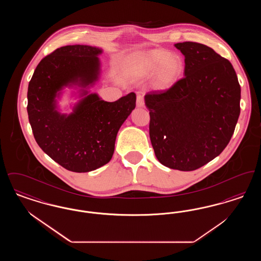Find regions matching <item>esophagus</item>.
<instances>
[{"label": "esophagus", "instance_id": "1", "mask_svg": "<svg viewBox=\"0 0 261 261\" xmlns=\"http://www.w3.org/2000/svg\"><path fill=\"white\" fill-rule=\"evenodd\" d=\"M137 107H139V108L145 107V99H144V95L142 93L137 95Z\"/></svg>", "mask_w": 261, "mask_h": 261}]
</instances>
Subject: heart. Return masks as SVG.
<instances>
[{
  "instance_id": "1",
  "label": "heart",
  "mask_w": 261,
  "mask_h": 261,
  "mask_svg": "<svg viewBox=\"0 0 261 261\" xmlns=\"http://www.w3.org/2000/svg\"><path fill=\"white\" fill-rule=\"evenodd\" d=\"M142 73L154 76V85L160 89L172 86L184 70V62L180 56L166 50H154L146 54L139 63Z\"/></svg>"
}]
</instances>
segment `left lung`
Returning a JSON list of instances; mask_svg holds the SVG:
<instances>
[{"mask_svg": "<svg viewBox=\"0 0 261 261\" xmlns=\"http://www.w3.org/2000/svg\"><path fill=\"white\" fill-rule=\"evenodd\" d=\"M175 47L185 56V77L146 97L149 138L159 162L193 171L219 155L234 134L241 87L227 59L197 42Z\"/></svg>", "mask_w": 261, "mask_h": 261, "instance_id": "8db88e82", "label": "left lung"}]
</instances>
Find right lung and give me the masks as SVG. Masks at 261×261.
<instances>
[{
	"instance_id": "right-lung-1",
	"label": "right lung",
	"mask_w": 261,
	"mask_h": 261,
	"mask_svg": "<svg viewBox=\"0 0 261 261\" xmlns=\"http://www.w3.org/2000/svg\"><path fill=\"white\" fill-rule=\"evenodd\" d=\"M100 53L84 45L59 48L39 62L28 85V119L39 147L62 167L78 173L112 160L117 132L136 106L135 93L112 102L91 94L69 116L55 110V97L62 86L78 81L85 86L97 80Z\"/></svg>"
}]
</instances>
